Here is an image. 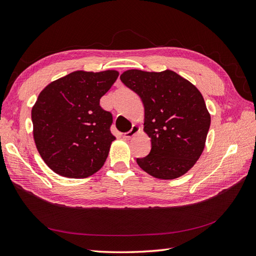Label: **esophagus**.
<instances>
[{
    "label": "esophagus",
    "instance_id": "1",
    "mask_svg": "<svg viewBox=\"0 0 256 256\" xmlns=\"http://www.w3.org/2000/svg\"><path fill=\"white\" fill-rule=\"evenodd\" d=\"M140 131V127L136 126V125H132V127H131V129L129 131H127V132L124 134V138H126V139H130V138H132L134 134H136L138 132Z\"/></svg>",
    "mask_w": 256,
    "mask_h": 256
}]
</instances>
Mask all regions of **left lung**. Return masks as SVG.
Listing matches in <instances>:
<instances>
[{"label":"left lung","instance_id":"1","mask_svg":"<svg viewBox=\"0 0 256 256\" xmlns=\"http://www.w3.org/2000/svg\"><path fill=\"white\" fill-rule=\"evenodd\" d=\"M120 80L140 96L150 154L136 158L140 168L162 180L185 174L204 148L211 117L202 94L174 71L128 70Z\"/></svg>","mask_w":256,"mask_h":256}]
</instances>
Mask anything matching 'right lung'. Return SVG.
<instances>
[{
	"instance_id": "obj_1",
	"label": "right lung",
	"mask_w": 256,
	"mask_h": 256,
	"mask_svg": "<svg viewBox=\"0 0 256 256\" xmlns=\"http://www.w3.org/2000/svg\"><path fill=\"white\" fill-rule=\"evenodd\" d=\"M118 72L75 71L46 86L32 108L33 136L45 164L56 174L84 178L101 169L115 136L112 113L100 99Z\"/></svg>"
}]
</instances>
